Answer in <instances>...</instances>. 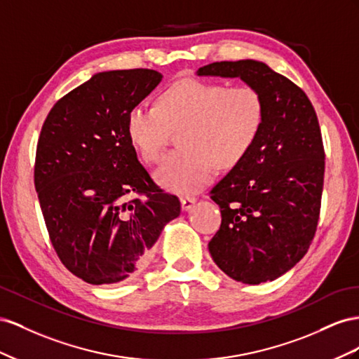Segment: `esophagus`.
Masks as SVG:
<instances>
[{"label": "esophagus", "mask_w": 359, "mask_h": 359, "mask_svg": "<svg viewBox=\"0 0 359 359\" xmlns=\"http://www.w3.org/2000/svg\"><path fill=\"white\" fill-rule=\"evenodd\" d=\"M197 198L196 197H182L180 204H182V210H189L194 204H196Z\"/></svg>", "instance_id": "34e87169"}]
</instances>
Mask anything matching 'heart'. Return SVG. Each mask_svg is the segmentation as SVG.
Here are the masks:
<instances>
[{
    "mask_svg": "<svg viewBox=\"0 0 359 359\" xmlns=\"http://www.w3.org/2000/svg\"><path fill=\"white\" fill-rule=\"evenodd\" d=\"M266 121V104L251 86L185 78L163 90L159 104L140 102L128 114V137L140 156L156 163L170 128L185 125L179 144L158 170V180L174 192L189 194L212 182L215 170L236 168L257 144Z\"/></svg>",
    "mask_w": 359,
    "mask_h": 359,
    "instance_id": "obj_1",
    "label": "heart"
}]
</instances>
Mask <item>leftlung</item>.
Here are the masks:
<instances>
[{
	"label": "left lung",
	"mask_w": 359,
	"mask_h": 359,
	"mask_svg": "<svg viewBox=\"0 0 359 359\" xmlns=\"http://www.w3.org/2000/svg\"><path fill=\"white\" fill-rule=\"evenodd\" d=\"M197 74L239 76L264 99L257 144L210 191L222 221L209 252L233 280L272 281L304 257L317 230L325 176L319 120L305 91L260 61H217Z\"/></svg>",
	"instance_id": "obj_1"
}]
</instances>
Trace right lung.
Listing matches in <instances>:
<instances>
[{
  "label": "right lung",
  "mask_w": 359,
  "mask_h": 359,
  "mask_svg": "<svg viewBox=\"0 0 359 359\" xmlns=\"http://www.w3.org/2000/svg\"><path fill=\"white\" fill-rule=\"evenodd\" d=\"M151 69L100 72L55 102L36 149L34 187L50 243L88 284L144 268L180 201L159 188L128 137L129 111L155 88Z\"/></svg>",
  "instance_id": "1"
}]
</instances>
